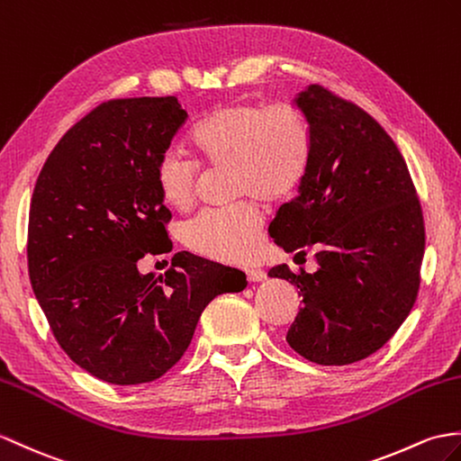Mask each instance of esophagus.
I'll use <instances>...</instances> for the list:
<instances>
[{
    "label": "esophagus",
    "mask_w": 461,
    "mask_h": 461,
    "mask_svg": "<svg viewBox=\"0 0 461 461\" xmlns=\"http://www.w3.org/2000/svg\"><path fill=\"white\" fill-rule=\"evenodd\" d=\"M245 276H248L249 283H261L267 279V273L263 269H248L245 271Z\"/></svg>",
    "instance_id": "1"
}]
</instances>
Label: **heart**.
<instances>
[{"instance_id":"heart-1","label":"heart","mask_w":461,"mask_h":461,"mask_svg":"<svg viewBox=\"0 0 461 461\" xmlns=\"http://www.w3.org/2000/svg\"><path fill=\"white\" fill-rule=\"evenodd\" d=\"M190 141L201 163L231 167L233 196H249L226 208L202 210L186 221L182 240L192 251L213 261L248 263L259 251L263 228V212L253 194L283 200L308 175L314 153L308 115L293 104H220L194 125ZM197 161L176 151L160 157L155 178L168 206L186 210L192 204L200 173Z\"/></svg>"}]
</instances>
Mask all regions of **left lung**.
<instances>
[{
  "label": "left lung",
  "instance_id": "1",
  "mask_svg": "<svg viewBox=\"0 0 461 461\" xmlns=\"http://www.w3.org/2000/svg\"><path fill=\"white\" fill-rule=\"evenodd\" d=\"M314 153L301 194L276 212L271 238L288 253L314 249L316 273L273 267L304 304L286 341L318 366H349L381 349L414 306L424 218L409 167L381 123L320 84L298 94Z\"/></svg>",
  "mask_w": 461,
  "mask_h": 461
}]
</instances>
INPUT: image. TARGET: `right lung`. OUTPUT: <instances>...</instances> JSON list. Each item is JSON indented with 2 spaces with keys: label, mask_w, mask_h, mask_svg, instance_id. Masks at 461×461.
<instances>
[{
  "label": "right lung",
  "mask_w": 461,
  "mask_h": 461,
  "mask_svg": "<svg viewBox=\"0 0 461 461\" xmlns=\"http://www.w3.org/2000/svg\"><path fill=\"white\" fill-rule=\"evenodd\" d=\"M175 95L100 104L62 135L31 198L29 279L64 353L113 384L155 381L200 314L245 275L180 251L163 276L137 261L173 248L157 165L186 122Z\"/></svg>",
  "instance_id": "1"
}]
</instances>
